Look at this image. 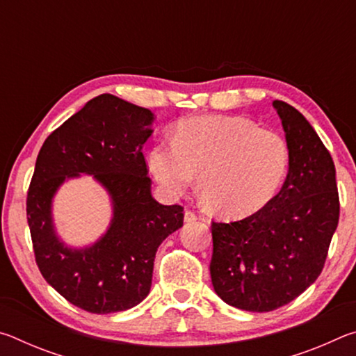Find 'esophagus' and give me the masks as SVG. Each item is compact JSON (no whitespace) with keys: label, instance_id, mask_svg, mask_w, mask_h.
<instances>
[{"label":"esophagus","instance_id":"obj_1","mask_svg":"<svg viewBox=\"0 0 356 356\" xmlns=\"http://www.w3.org/2000/svg\"><path fill=\"white\" fill-rule=\"evenodd\" d=\"M184 220H185V222H193V221L197 220V215L195 212H191V210H185Z\"/></svg>","mask_w":356,"mask_h":356}]
</instances>
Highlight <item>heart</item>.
<instances>
[{
	"mask_svg": "<svg viewBox=\"0 0 356 356\" xmlns=\"http://www.w3.org/2000/svg\"><path fill=\"white\" fill-rule=\"evenodd\" d=\"M289 144L242 116H200L179 125L174 143H156L147 168L168 196L197 190L210 212L246 218L273 200L287 176Z\"/></svg>",
	"mask_w": 356,
	"mask_h": 356,
	"instance_id": "b5f03b06",
	"label": "heart"
}]
</instances>
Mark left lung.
Wrapping results in <instances>:
<instances>
[{"instance_id":"8db88e82","label":"left lung","mask_w":356,"mask_h":356,"mask_svg":"<svg viewBox=\"0 0 356 356\" xmlns=\"http://www.w3.org/2000/svg\"><path fill=\"white\" fill-rule=\"evenodd\" d=\"M291 152L281 191L248 218L212 222L210 276L234 308L268 312L291 303L318 275L339 221L336 170L306 118L275 100Z\"/></svg>"}]
</instances>
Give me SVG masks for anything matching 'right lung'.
Listing matches in <instances>:
<instances>
[{
  "label": "right lung",
  "instance_id": "right-lung-1",
  "mask_svg": "<svg viewBox=\"0 0 356 356\" xmlns=\"http://www.w3.org/2000/svg\"><path fill=\"white\" fill-rule=\"evenodd\" d=\"M154 113L111 94L84 105L47 138L35 160L26 216L42 276L55 291L92 314L136 306L152 286L156 248L184 225V209L150 193L143 144ZM92 175L111 195L113 216L97 243L65 245L52 222V197L65 179Z\"/></svg>",
  "mask_w": 356,
  "mask_h": 356
}]
</instances>
